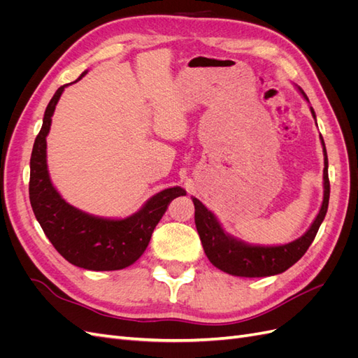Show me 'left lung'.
Wrapping results in <instances>:
<instances>
[{
  "label": "left lung",
  "mask_w": 358,
  "mask_h": 358,
  "mask_svg": "<svg viewBox=\"0 0 358 358\" xmlns=\"http://www.w3.org/2000/svg\"><path fill=\"white\" fill-rule=\"evenodd\" d=\"M300 90V88H299ZM303 96L308 100V95L300 90ZM312 116L315 117V112L310 107ZM321 143L324 149V199L320 213L317 215L315 221L312 222L310 229L303 234L300 239L280 245V246H251L241 241L234 239L230 234L224 233L222 227L216 221L215 215L206 208V206L192 197L194 208V220L200 236V241L209 262L218 267L225 273L234 276L245 278H262L272 276L285 272L292 264L297 263L299 259L305 255L308 248L315 239L324 216L327 213L329 199H330V180H329V159L327 150L324 140L321 137Z\"/></svg>",
  "instance_id": "1"
}]
</instances>
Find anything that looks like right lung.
I'll list each match as a JSON object with an SVG mask.
<instances>
[{"instance_id": "1", "label": "right lung", "mask_w": 358, "mask_h": 358, "mask_svg": "<svg viewBox=\"0 0 358 358\" xmlns=\"http://www.w3.org/2000/svg\"><path fill=\"white\" fill-rule=\"evenodd\" d=\"M82 73L80 80L83 76ZM67 85L61 86L49 101L29 161V201L36 218L50 243L69 263L103 272L131 266L145 252L150 236L169 203L185 196L180 187L161 191L137 213L125 220H104L73 208L53 188L46 162V136L52 115Z\"/></svg>"}]
</instances>
